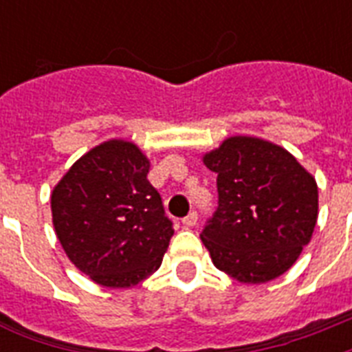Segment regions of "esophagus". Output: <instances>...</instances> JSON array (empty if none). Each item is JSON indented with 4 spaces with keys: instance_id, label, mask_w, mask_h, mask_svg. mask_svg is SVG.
Instances as JSON below:
<instances>
[{
    "instance_id": "obj_1",
    "label": "esophagus",
    "mask_w": 352,
    "mask_h": 352,
    "mask_svg": "<svg viewBox=\"0 0 352 352\" xmlns=\"http://www.w3.org/2000/svg\"><path fill=\"white\" fill-rule=\"evenodd\" d=\"M182 225L184 226H195L197 225V212H190V214L182 219Z\"/></svg>"
}]
</instances>
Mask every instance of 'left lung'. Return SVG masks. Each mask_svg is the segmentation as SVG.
<instances>
[{"mask_svg":"<svg viewBox=\"0 0 352 352\" xmlns=\"http://www.w3.org/2000/svg\"><path fill=\"white\" fill-rule=\"evenodd\" d=\"M217 173L219 206L201 239L219 270L259 285L285 274L318 221L316 179L292 153L257 137H230L203 157Z\"/></svg>","mask_w":352,"mask_h":352,"instance_id":"obj_1","label":"left lung"}]
</instances>
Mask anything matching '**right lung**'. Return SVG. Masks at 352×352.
<instances>
[{
    "mask_svg": "<svg viewBox=\"0 0 352 352\" xmlns=\"http://www.w3.org/2000/svg\"><path fill=\"white\" fill-rule=\"evenodd\" d=\"M148 173L137 144L111 138L82 155L52 190V225L63 252L102 287L138 285L168 250L173 226Z\"/></svg>",
    "mask_w": 352,
    "mask_h": 352,
    "instance_id": "obj_1",
    "label": "right lung"
}]
</instances>
